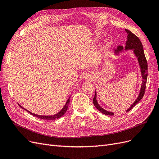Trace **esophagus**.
I'll return each instance as SVG.
<instances>
[{
  "instance_id": "esophagus-1",
  "label": "esophagus",
  "mask_w": 159,
  "mask_h": 159,
  "mask_svg": "<svg viewBox=\"0 0 159 159\" xmlns=\"http://www.w3.org/2000/svg\"><path fill=\"white\" fill-rule=\"evenodd\" d=\"M85 78H89V74H85Z\"/></svg>"
}]
</instances>
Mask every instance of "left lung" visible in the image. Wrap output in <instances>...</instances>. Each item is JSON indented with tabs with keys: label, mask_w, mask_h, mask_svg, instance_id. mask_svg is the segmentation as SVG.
<instances>
[{
	"label": "left lung",
	"mask_w": 159,
	"mask_h": 159,
	"mask_svg": "<svg viewBox=\"0 0 159 159\" xmlns=\"http://www.w3.org/2000/svg\"><path fill=\"white\" fill-rule=\"evenodd\" d=\"M125 31L127 32L128 34L127 40L126 42L125 49L126 50L133 49L134 54H135L136 56L138 57V61H139V65H140V67H141V74H142V78H143V83H142L140 93H139L137 99L135 100V102L133 103V104L131 107H130L129 109L127 110V111H129L130 110H131L139 102V101L143 98L144 94H145L147 80V75H148V65H147V61L145 56V53H144L143 47L141 40H139V38L136 35H134V34L132 33L130 30L125 29ZM123 49V47L122 46H119L117 47V49L115 50V51L116 53H119V52H121ZM93 102L95 107L102 113L107 115H114L113 113L107 111L103 109L102 107H101L99 106V104L97 102V100H96V91L95 92V95L93 99Z\"/></svg>",
	"instance_id": "8db88e82"
}]
</instances>
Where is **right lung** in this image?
I'll return each mask as SVG.
<instances>
[{"instance_id":"obj_1","label":"right lung","mask_w":159,"mask_h":159,"mask_svg":"<svg viewBox=\"0 0 159 159\" xmlns=\"http://www.w3.org/2000/svg\"><path fill=\"white\" fill-rule=\"evenodd\" d=\"M69 103H70V98L68 99V101H67L66 104L64 105V107H63V109H62L58 113H57V114H56V115H50V116H44V115H36V114H34V113H30V111H28L26 110V109H25V110L26 111L29 112L31 115H34V116H36V117H38V118H40V119H45V120H54V119H59V118L61 117V116H63L64 114L66 112V111L68 110V104H69ZM20 107H22V109H24L22 106H20Z\"/></svg>"}]
</instances>
